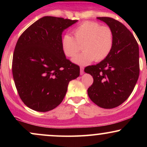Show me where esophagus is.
Wrapping results in <instances>:
<instances>
[{
	"label": "esophagus",
	"instance_id": "34e87169",
	"mask_svg": "<svg viewBox=\"0 0 147 147\" xmlns=\"http://www.w3.org/2000/svg\"><path fill=\"white\" fill-rule=\"evenodd\" d=\"M84 73V69L83 67H80V74L81 75H83Z\"/></svg>",
	"mask_w": 147,
	"mask_h": 147
}]
</instances>
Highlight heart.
<instances>
[{"label": "heart", "instance_id": "heart-1", "mask_svg": "<svg viewBox=\"0 0 147 147\" xmlns=\"http://www.w3.org/2000/svg\"><path fill=\"white\" fill-rule=\"evenodd\" d=\"M74 37L65 34L61 38L62 52L67 57H72L82 45L83 52L72 59L77 65H86L95 60L100 61L109 55L113 45V34L107 26L94 21H84L72 30Z\"/></svg>", "mask_w": 147, "mask_h": 147}]
</instances>
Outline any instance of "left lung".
Returning a JSON list of instances; mask_svg holds the SVG:
<instances>
[{
  "label": "left lung",
  "instance_id": "left-lung-1",
  "mask_svg": "<svg viewBox=\"0 0 147 147\" xmlns=\"http://www.w3.org/2000/svg\"><path fill=\"white\" fill-rule=\"evenodd\" d=\"M108 25L113 34V45L109 55L84 71L93 77L88 95L95 104L104 109H113L129 97L140 73L139 47L126 26L110 17H97Z\"/></svg>",
  "mask_w": 147,
  "mask_h": 147
}]
</instances>
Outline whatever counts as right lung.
<instances>
[{
    "label": "right lung",
    "instance_id": "obj_1",
    "mask_svg": "<svg viewBox=\"0 0 147 147\" xmlns=\"http://www.w3.org/2000/svg\"><path fill=\"white\" fill-rule=\"evenodd\" d=\"M77 20L44 16L18 38L12 59L18 93L30 109L47 112L61 103L69 82L79 76V65L67 59L61 49L62 33Z\"/></svg>",
    "mask_w": 147,
    "mask_h": 147
}]
</instances>
